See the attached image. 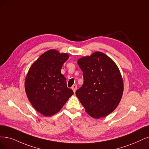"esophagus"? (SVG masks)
<instances>
[{
  "instance_id": "obj_1",
  "label": "esophagus",
  "mask_w": 149,
  "mask_h": 149,
  "mask_svg": "<svg viewBox=\"0 0 149 149\" xmlns=\"http://www.w3.org/2000/svg\"><path fill=\"white\" fill-rule=\"evenodd\" d=\"M72 90L75 93L77 89V85H74L72 86Z\"/></svg>"
}]
</instances>
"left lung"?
Segmentation results:
<instances>
[{
    "instance_id": "left-lung-1",
    "label": "left lung",
    "mask_w": 149,
    "mask_h": 149,
    "mask_svg": "<svg viewBox=\"0 0 149 149\" xmlns=\"http://www.w3.org/2000/svg\"><path fill=\"white\" fill-rule=\"evenodd\" d=\"M84 84L76 91L86 112L95 118L104 117L118 106L123 91L119 69L106 54L95 52L78 60Z\"/></svg>"
}]
</instances>
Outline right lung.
Here are the masks:
<instances>
[{
  "label": "right lung",
  "mask_w": 149,
  "mask_h": 149,
  "mask_svg": "<svg viewBox=\"0 0 149 149\" xmlns=\"http://www.w3.org/2000/svg\"><path fill=\"white\" fill-rule=\"evenodd\" d=\"M69 58L66 53L50 49L32 65L25 80L26 95L32 106L45 116L58 112L74 94L61 73Z\"/></svg>",
  "instance_id": "obj_1"
}]
</instances>
